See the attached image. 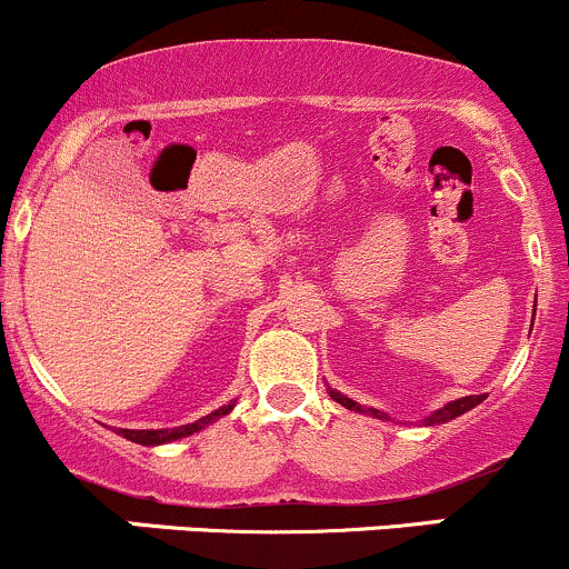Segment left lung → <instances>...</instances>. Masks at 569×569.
<instances>
[{"instance_id": "8db88e82", "label": "left lung", "mask_w": 569, "mask_h": 569, "mask_svg": "<svg viewBox=\"0 0 569 569\" xmlns=\"http://www.w3.org/2000/svg\"><path fill=\"white\" fill-rule=\"evenodd\" d=\"M330 395H332V400H338V403L346 406V409H351V411H365V415H373L376 420H390V417H387L385 411L362 409L360 403H355V400L346 398V395H340L338 390H330ZM482 398H486V395H466V398H458V400H452V403L441 406L439 411H433V415L426 417V420H422V422H426V426H441V422L456 420V417L466 415V411H469V409H475L477 403H482Z\"/></svg>"}]
</instances>
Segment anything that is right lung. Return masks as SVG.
<instances>
[{
    "label": "right lung",
    "mask_w": 569,
    "mask_h": 569,
    "mask_svg": "<svg viewBox=\"0 0 569 569\" xmlns=\"http://www.w3.org/2000/svg\"><path fill=\"white\" fill-rule=\"evenodd\" d=\"M234 409V403L229 406H220L218 411H212V415L201 417V420L190 422V426H179V428H163V430H128V428H119V433L124 436V439L136 441V445H143V447H154V445H169V441H177V439H184V436L196 433V430H204L209 422H214L218 417L229 415V411Z\"/></svg>",
    "instance_id": "1"
}]
</instances>
